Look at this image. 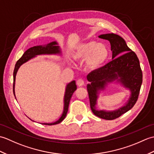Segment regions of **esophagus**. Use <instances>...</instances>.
Listing matches in <instances>:
<instances>
[{"label":"esophagus","mask_w":154,"mask_h":154,"mask_svg":"<svg viewBox=\"0 0 154 154\" xmlns=\"http://www.w3.org/2000/svg\"><path fill=\"white\" fill-rule=\"evenodd\" d=\"M84 83H85V82H84V81L82 79H78L77 81V85L79 87L83 86V85H84Z\"/></svg>","instance_id":"1"}]
</instances>
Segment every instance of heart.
Here are the masks:
<instances>
[{"label": "heart", "mask_w": 154, "mask_h": 154, "mask_svg": "<svg viewBox=\"0 0 154 154\" xmlns=\"http://www.w3.org/2000/svg\"><path fill=\"white\" fill-rule=\"evenodd\" d=\"M109 57V50L104 44L89 42L77 45L73 53V57L77 61L86 59V65L91 69L100 67Z\"/></svg>", "instance_id": "obj_1"}]
</instances>
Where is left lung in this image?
<instances>
[{
  "instance_id": "obj_1",
  "label": "left lung",
  "mask_w": 154,
  "mask_h": 154,
  "mask_svg": "<svg viewBox=\"0 0 154 154\" xmlns=\"http://www.w3.org/2000/svg\"><path fill=\"white\" fill-rule=\"evenodd\" d=\"M99 37L110 42L112 60L87 75V80L90 82L87 85V91L93 114L100 119L111 120L120 117L134 106L142 83V72L136 54L128 47L122 37L114 34H102ZM115 80L131 91L127 103L116 111H98L95 106L99 91L103 90L107 82Z\"/></svg>"
}]
</instances>
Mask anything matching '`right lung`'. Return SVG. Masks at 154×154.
<instances>
[{
    "mask_svg": "<svg viewBox=\"0 0 154 154\" xmlns=\"http://www.w3.org/2000/svg\"><path fill=\"white\" fill-rule=\"evenodd\" d=\"M57 45V44L56 42H51L50 44H48L46 45H45V46L38 45V46H34L32 48H30L24 52V54H23L22 56L19 59V60L17 61V62H16L14 69V73H13V77H14V82H13V93H14V96H15L14 86H15L16 75V73H17L19 67H20L23 63H26V62L28 61V60H30V59L34 57L35 55H41V54H60L61 51L60 50V47ZM76 89H77V85L76 84H75V81H71V83H69L67 85L66 87V89H65V96H64V109L61 118L55 122L42 123V124H45V125H54V124H57L59 123H60L63 120V119L67 115L69 104L71 98Z\"/></svg>",
    "mask_w": 154,
    "mask_h": 154,
    "instance_id": "1",
    "label": "right lung"
}]
</instances>
